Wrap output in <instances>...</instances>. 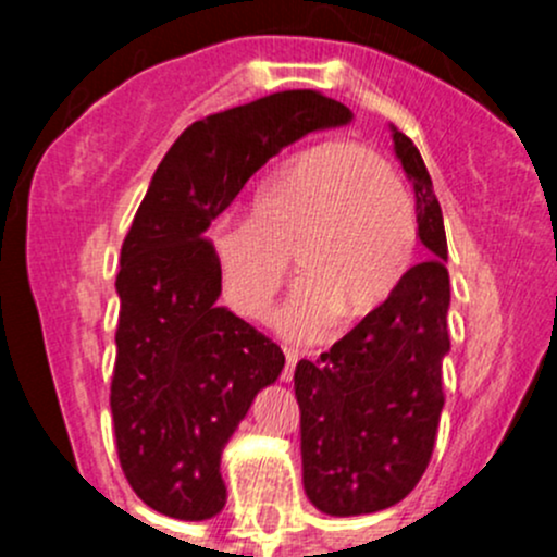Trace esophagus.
Returning <instances> with one entry per match:
<instances>
[{
	"mask_svg": "<svg viewBox=\"0 0 557 557\" xmlns=\"http://www.w3.org/2000/svg\"><path fill=\"white\" fill-rule=\"evenodd\" d=\"M299 350H294V347H285V369H283V380L285 383H290V377H294V369L296 363H299Z\"/></svg>",
	"mask_w": 557,
	"mask_h": 557,
	"instance_id": "esophagus-1",
	"label": "esophagus"
}]
</instances>
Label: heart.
<instances>
[{
    "instance_id": "b5f03b06",
    "label": "heart",
    "mask_w": 557,
    "mask_h": 557,
    "mask_svg": "<svg viewBox=\"0 0 557 557\" xmlns=\"http://www.w3.org/2000/svg\"><path fill=\"white\" fill-rule=\"evenodd\" d=\"M228 310L267 320L290 274L305 280L280 314L288 339H323L339 318L385 305L407 277L418 218L383 159L350 139L299 150L252 194L247 221H218L207 234Z\"/></svg>"
}]
</instances>
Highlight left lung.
<instances>
[{"mask_svg":"<svg viewBox=\"0 0 557 557\" xmlns=\"http://www.w3.org/2000/svg\"><path fill=\"white\" fill-rule=\"evenodd\" d=\"M418 199V234L431 258L352 331L296 363L305 491L334 518L393 507L412 493L434 453L445 407L442 361L450 350L447 237L423 156L393 128Z\"/></svg>","mask_w":557,"mask_h":557,"instance_id":"obj_1","label":"left lung"}]
</instances>
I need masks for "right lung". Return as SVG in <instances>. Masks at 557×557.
Returning <instances> with one entry per match:
<instances>
[{
  "mask_svg": "<svg viewBox=\"0 0 557 557\" xmlns=\"http://www.w3.org/2000/svg\"><path fill=\"white\" fill-rule=\"evenodd\" d=\"M350 117L320 91L269 94L190 123L150 180L121 247L110 409L123 474L156 512H221L223 447L285 367L280 345L215 305L205 232L285 145Z\"/></svg>",
  "mask_w": 557,
  "mask_h": 557,
  "instance_id": "add662e5",
  "label": "right lung"
}]
</instances>
